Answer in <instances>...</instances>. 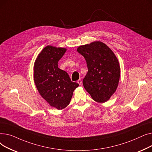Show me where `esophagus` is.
Returning a JSON list of instances; mask_svg holds the SVG:
<instances>
[{
  "instance_id": "obj_1",
  "label": "esophagus",
  "mask_w": 152,
  "mask_h": 152,
  "mask_svg": "<svg viewBox=\"0 0 152 152\" xmlns=\"http://www.w3.org/2000/svg\"><path fill=\"white\" fill-rule=\"evenodd\" d=\"M77 83H78L79 85H81V84H82V81L81 80V79H79V80L77 81Z\"/></svg>"
}]
</instances>
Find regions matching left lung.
<instances>
[{
    "label": "left lung",
    "mask_w": 152,
    "mask_h": 152,
    "mask_svg": "<svg viewBox=\"0 0 152 152\" xmlns=\"http://www.w3.org/2000/svg\"><path fill=\"white\" fill-rule=\"evenodd\" d=\"M77 51L84 57L88 68L83 81L85 89L95 102L108 101L115 92L120 77V66L116 55L100 41L79 46Z\"/></svg>",
    "instance_id": "obj_1"
}]
</instances>
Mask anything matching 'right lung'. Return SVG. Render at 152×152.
<instances>
[{"label":"right lung","mask_w":152,"mask_h":152,"mask_svg":"<svg viewBox=\"0 0 152 152\" xmlns=\"http://www.w3.org/2000/svg\"><path fill=\"white\" fill-rule=\"evenodd\" d=\"M65 48L47 45L38 55L34 65V81L42 97L58 110L66 107L75 89L79 86L72 82L66 71L58 67L65 54Z\"/></svg>","instance_id":"obj_1"}]
</instances>
